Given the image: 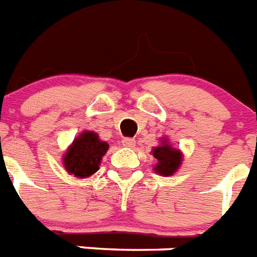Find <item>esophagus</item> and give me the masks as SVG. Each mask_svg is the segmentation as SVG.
Returning a JSON list of instances; mask_svg holds the SVG:
<instances>
[{
  "label": "esophagus",
  "instance_id": "1",
  "mask_svg": "<svg viewBox=\"0 0 257 257\" xmlns=\"http://www.w3.org/2000/svg\"><path fill=\"white\" fill-rule=\"evenodd\" d=\"M122 144H123L124 147L131 148V147L135 146V139H133V138H124V139L122 140Z\"/></svg>",
  "mask_w": 257,
  "mask_h": 257
}]
</instances>
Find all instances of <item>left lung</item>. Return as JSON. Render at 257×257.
Segmentation results:
<instances>
[{"instance_id": "1", "label": "left lung", "mask_w": 257, "mask_h": 257, "mask_svg": "<svg viewBox=\"0 0 257 257\" xmlns=\"http://www.w3.org/2000/svg\"><path fill=\"white\" fill-rule=\"evenodd\" d=\"M153 156L157 160L155 172L161 175H165V177L174 174L182 162L181 152L178 150L172 148L165 142L162 143V146L153 148Z\"/></svg>"}]
</instances>
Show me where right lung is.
<instances>
[{
    "instance_id": "add662e5",
    "label": "right lung",
    "mask_w": 257,
    "mask_h": 257,
    "mask_svg": "<svg viewBox=\"0 0 257 257\" xmlns=\"http://www.w3.org/2000/svg\"><path fill=\"white\" fill-rule=\"evenodd\" d=\"M107 148L109 144L98 139L97 134L85 131L74 140L63 156L66 170L78 178L89 177L98 170V165Z\"/></svg>"
}]
</instances>
